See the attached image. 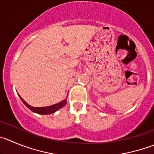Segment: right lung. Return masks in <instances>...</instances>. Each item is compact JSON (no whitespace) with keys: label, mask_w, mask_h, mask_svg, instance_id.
<instances>
[{"label":"right lung","mask_w":154,"mask_h":154,"mask_svg":"<svg viewBox=\"0 0 154 154\" xmlns=\"http://www.w3.org/2000/svg\"><path fill=\"white\" fill-rule=\"evenodd\" d=\"M19 95V94H18ZM19 97H20L21 100L23 101V103L29 108L30 110H32V112H35V113L38 114H42V115H48V114H51L55 112L56 111H57L58 109H61L62 107H63L66 104L67 102V99L66 98L65 100H62L60 103H56V104L51 105V106H43V107H35V106H32L31 105H29V103H26L24 100H23V98L19 95Z\"/></svg>","instance_id":"obj_1"}]
</instances>
